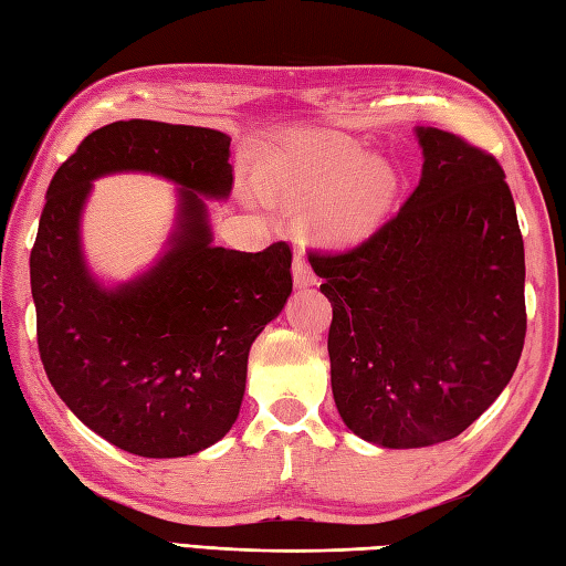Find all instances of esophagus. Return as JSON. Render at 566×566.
<instances>
[{"label":"esophagus","instance_id":"esophagus-1","mask_svg":"<svg viewBox=\"0 0 566 566\" xmlns=\"http://www.w3.org/2000/svg\"><path fill=\"white\" fill-rule=\"evenodd\" d=\"M293 281L297 287H307V285L317 283V275H315L313 266H310V261L305 259L303 251H297L293 259Z\"/></svg>","mask_w":566,"mask_h":566}]
</instances>
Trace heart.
<instances>
[{
	"instance_id": "obj_1",
	"label": "heart",
	"mask_w": 566,
	"mask_h": 566,
	"mask_svg": "<svg viewBox=\"0 0 566 566\" xmlns=\"http://www.w3.org/2000/svg\"><path fill=\"white\" fill-rule=\"evenodd\" d=\"M366 164V154L342 138L295 136L269 156L263 186L287 200H319L313 212L317 234L344 244L371 232L396 192L394 170Z\"/></svg>"
}]
</instances>
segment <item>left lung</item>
<instances>
[{"label":"left lung","mask_w":566,"mask_h":566,"mask_svg":"<svg viewBox=\"0 0 566 566\" xmlns=\"http://www.w3.org/2000/svg\"><path fill=\"white\" fill-rule=\"evenodd\" d=\"M420 186L374 234L310 249L332 300V394L384 447L454 440L501 396L525 344V249L493 154L418 129Z\"/></svg>","instance_id":"obj_1"}]
</instances>
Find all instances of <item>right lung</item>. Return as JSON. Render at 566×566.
Wrapping results in <instances>:
<instances>
[{
	"mask_svg": "<svg viewBox=\"0 0 566 566\" xmlns=\"http://www.w3.org/2000/svg\"><path fill=\"white\" fill-rule=\"evenodd\" d=\"M148 169L184 186L181 229L159 266L117 292L92 282L76 222L88 180ZM229 136L148 119L87 134L55 170L31 249L39 354L90 430L138 457H188L232 428L251 342L293 291L285 241L247 253L210 244L205 202L232 190Z\"/></svg>",
	"mask_w": 566,
	"mask_h": 566,
	"instance_id": "1",
	"label": "right lung"
}]
</instances>
